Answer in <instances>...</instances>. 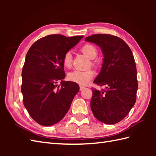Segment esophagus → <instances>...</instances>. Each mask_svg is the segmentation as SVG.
Segmentation results:
<instances>
[{"label":"esophagus","mask_w":156,"mask_h":156,"mask_svg":"<svg viewBox=\"0 0 156 156\" xmlns=\"http://www.w3.org/2000/svg\"><path fill=\"white\" fill-rule=\"evenodd\" d=\"M84 88H85V87H82V86H80V90H83L84 89Z\"/></svg>","instance_id":"esophagus-1"}]
</instances>
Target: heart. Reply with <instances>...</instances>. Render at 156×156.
Here are the masks:
<instances>
[{
	"label": "heart",
	"instance_id": "obj_1",
	"mask_svg": "<svg viewBox=\"0 0 156 156\" xmlns=\"http://www.w3.org/2000/svg\"><path fill=\"white\" fill-rule=\"evenodd\" d=\"M81 51L88 58L94 59L98 54L97 48L91 44H87L82 46ZM72 63V54L70 51L65 53L63 57V64L66 68H69ZM94 76V72L89 69L87 70H74L69 73L68 79L72 82L80 85H86Z\"/></svg>",
	"mask_w": 156,
	"mask_h": 156
}]
</instances>
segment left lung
Returning a JSON list of instances; mask_svg holds the SVG:
<instances>
[{
  "label": "left lung",
  "instance_id": "obj_1",
  "mask_svg": "<svg viewBox=\"0 0 156 156\" xmlns=\"http://www.w3.org/2000/svg\"><path fill=\"white\" fill-rule=\"evenodd\" d=\"M101 48L102 69L94 83L105 89L92 88L90 107L94 117L105 124L122 120L136 101L138 88L137 69L131 49L117 36L95 34L85 38Z\"/></svg>",
  "mask_w": 156,
  "mask_h": 156
}]
</instances>
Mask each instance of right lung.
Here are the masks:
<instances>
[{"label":"right lung","mask_w":156,"mask_h":156,"mask_svg":"<svg viewBox=\"0 0 156 156\" xmlns=\"http://www.w3.org/2000/svg\"><path fill=\"white\" fill-rule=\"evenodd\" d=\"M83 37L49 35L29 48L22 70L21 92L25 107L39 125L51 126L60 121L78 92L77 83L63 80V57Z\"/></svg>","instance_id":"add662e5"}]
</instances>
